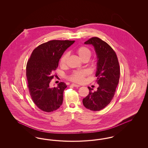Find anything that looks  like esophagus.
Returning a JSON list of instances; mask_svg holds the SVG:
<instances>
[{"instance_id":"1","label":"esophagus","mask_w":148,"mask_h":148,"mask_svg":"<svg viewBox=\"0 0 148 148\" xmlns=\"http://www.w3.org/2000/svg\"><path fill=\"white\" fill-rule=\"evenodd\" d=\"M72 85L73 86H75V87H79V86H80L79 85L75 84H72Z\"/></svg>"}]
</instances>
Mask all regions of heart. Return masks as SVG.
<instances>
[{
  "label": "heart",
  "mask_w": 148,
  "mask_h": 148,
  "mask_svg": "<svg viewBox=\"0 0 148 148\" xmlns=\"http://www.w3.org/2000/svg\"><path fill=\"white\" fill-rule=\"evenodd\" d=\"M75 51L78 55V56H79V58L82 60L84 59L89 60L92 56V52L88 48L84 46L78 47L75 50ZM68 56H69L68 54L65 53L61 58L60 60V64L62 66H64L66 65ZM87 74H88L87 71L85 70L75 71L71 74L70 78L71 80H72L73 82L81 83L84 82L85 77Z\"/></svg>",
  "instance_id": "heart-1"
}]
</instances>
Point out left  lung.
<instances>
[{"label": "left lung", "instance_id": "1", "mask_svg": "<svg viewBox=\"0 0 148 148\" xmlns=\"http://www.w3.org/2000/svg\"><path fill=\"white\" fill-rule=\"evenodd\" d=\"M84 44L92 45L97 54L95 75L99 87L94 92L88 87L89 93L83 99V103L90 110L99 111L108 106L114 97L119 80V64L114 50L100 38L93 37Z\"/></svg>", "mask_w": 148, "mask_h": 148}]
</instances>
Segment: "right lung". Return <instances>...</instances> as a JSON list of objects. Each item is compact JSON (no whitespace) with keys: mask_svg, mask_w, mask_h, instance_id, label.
<instances>
[{"mask_svg":"<svg viewBox=\"0 0 148 148\" xmlns=\"http://www.w3.org/2000/svg\"><path fill=\"white\" fill-rule=\"evenodd\" d=\"M74 42L54 40L43 43L33 50L27 63L26 75L30 96L44 112L56 110L63 103L64 90L67 85L61 82L57 87L51 88L49 83L64 51Z\"/></svg>","mask_w":148,"mask_h":148,"instance_id":"obj_1","label":"right lung"}]
</instances>
